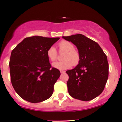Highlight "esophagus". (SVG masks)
Segmentation results:
<instances>
[{
    "label": "esophagus",
    "mask_w": 122,
    "mask_h": 122,
    "mask_svg": "<svg viewBox=\"0 0 122 122\" xmlns=\"http://www.w3.org/2000/svg\"><path fill=\"white\" fill-rule=\"evenodd\" d=\"M60 72H61V74H64L66 72V71H62V70H60Z\"/></svg>",
    "instance_id": "obj_1"
}]
</instances>
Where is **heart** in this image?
<instances>
[{
    "instance_id": "b5f03b06",
    "label": "heart",
    "mask_w": 122,
    "mask_h": 122,
    "mask_svg": "<svg viewBox=\"0 0 122 122\" xmlns=\"http://www.w3.org/2000/svg\"><path fill=\"white\" fill-rule=\"evenodd\" d=\"M60 52H65L61 62H55L52 64L54 68L60 70H65L70 68L71 66H76L78 64L80 60V54L77 51L74 50V45L70 42L62 41L59 44ZM48 58L51 61H54L57 59L58 53L54 46H51L46 52Z\"/></svg>"
}]
</instances>
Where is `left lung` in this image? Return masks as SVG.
Returning <instances> with one entry per match:
<instances>
[{"mask_svg": "<svg viewBox=\"0 0 122 122\" xmlns=\"http://www.w3.org/2000/svg\"><path fill=\"white\" fill-rule=\"evenodd\" d=\"M77 46L80 62L72 70L66 71L68 93L82 101L94 99L103 92L109 76L106 55L99 44L82 34L62 36Z\"/></svg>", "mask_w": 122, "mask_h": 122, "instance_id": "left-lung-1", "label": "left lung"}]
</instances>
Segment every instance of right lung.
I'll list each match as a JSON object with an SVG mask.
<instances>
[{
  "instance_id": "1",
  "label": "right lung",
  "mask_w": 122,
  "mask_h": 122,
  "mask_svg": "<svg viewBox=\"0 0 122 122\" xmlns=\"http://www.w3.org/2000/svg\"><path fill=\"white\" fill-rule=\"evenodd\" d=\"M59 39L30 36L25 38L12 50L9 61L11 83L25 100L39 103L52 96L61 73L51 67L46 52Z\"/></svg>"
}]
</instances>
